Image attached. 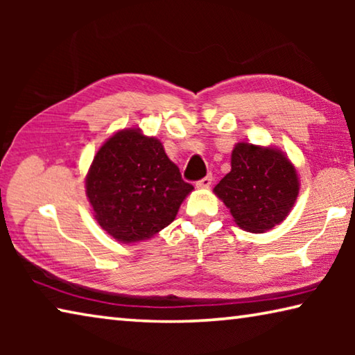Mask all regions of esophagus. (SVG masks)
<instances>
[{
    "instance_id": "1",
    "label": "esophagus",
    "mask_w": 355,
    "mask_h": 355,
    "mask_svg": "<svg viewBox=\"0 0 355 355\" xmlns=\"http://www.w3.org/2000/svg\"><path fill=\"white\" fill-rule=\"evenodd\" d=\"M211 182H213V177L207 175V177H203L202 180H199V182H196V186H197V188H208V186L211 184Z\"/></svg>"
}]
</instances>
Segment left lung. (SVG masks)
Listing matches in <instances>:
<instances>
[{"label":"left lung","instance_id":"1","mask_svg":"<svg viewBox=\"0 0 355 355\" xmlns=\"http://www.w3.org/2000/svg\"><path fill=\"white\" fill-rule=\"evenodd\" d=\"M299 180L294 166L277 148L239 142L232 152V171L216 184L245 232L263 233L284 220L296 202Z\"/></svg>","mask_w":355,"mask_h":355}]
</instances>
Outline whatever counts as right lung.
Instances as JSON below:
<instances>
[{"mask_svg": "<svg viewBox=\"0 0 355 355\" xmlns=\"http://www.w3.org/2000/svg\"><path fill=\"white\" fill-rule=\"evenodd\" d=\"M192 189L167 158L163 144L137 128L110 137L95 155L86 178L95 219L123 243L142 241L163 230Z\"/></svg>", "mask_w": 355, "mask_h": 355, "instance_id": "right-lung-1", "label": "right lung"}]
</instances>
